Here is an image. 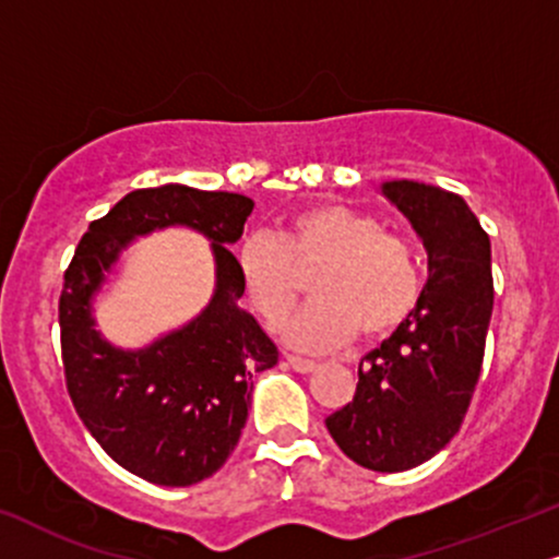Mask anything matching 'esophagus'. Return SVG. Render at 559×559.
I'll list each match as a JSON object with an SVG mask.
<instances>
[{
  "label": "esophagus",
  "mask_w": 559,
  "mask_h": 559,
  "mask_svg": "<svg viewBox=\"0 0 559 559\" xmlns=\"http://www.w3.org/2000/svg\"><path fill=\"white\" fill-rule=\"evenodd\" d=\"M287 362H290L293 370H298V373H313L319 365L313 360H302V357H295V355H287Z\"/></svg>",
  "instance_id": "esophagus-1"
}]
</instances>
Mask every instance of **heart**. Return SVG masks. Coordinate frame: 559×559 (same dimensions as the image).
<instances>
[{
    "mask_svg": "<svg viewBox=\"0 0 559 559\" xmlns=\"http://www.w3.org/2000/svg\"><path fill=\"white\" fill-rule=\"evenodd\" d=\"M238 274L248 306L269 329L285 323L314 269L319 300L287 329V342L308 353L342 347L360 332L383 340L402 329L423 298L415 246L370 212L342 202L298 210L280 238L248 236L238 246Z\"/></svg>",
    "mask_w": 559,
    "mask_h": 559,
    "instance_id": "obj_1",
    "label": "heart"
}]
</instances>
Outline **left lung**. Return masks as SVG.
I'll use <instances>...</instances> for the list:
<instances>
[{"instance_id": "1", "label": "left lung", "mask_w": 559, "mask_h": 559, "mask_svg": "<svg viewBox=\"0 0 559 559\" xmlns=\"http://www.w3.org/2000/svg\"><path fill=\"white\" fill-rule=\"evenodd\" d=\"M383 197L427 251L415 313L362 357L355 399L326 427L344 456L373 472H406L451 443L481 373L492 316L490 236L459 194L389 181Z\"/></svg>"}]
</instances>
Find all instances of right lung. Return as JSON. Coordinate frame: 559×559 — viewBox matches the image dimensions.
<instances>
[{"mask_svg":"<svg viewBox=\"0 0 559 559\" xmlns=\"http://www.w3.org/2000/svg\"><path fill=\"white\" fill-rule=\"evenodd\" d=\"M253 202L230 191L165 183L136 189L93 219L64 272L59 298L67 391L90 436L116 464L163 487L212 477L238 445L253 376L277 365V347L238 306V259ZM186 224L213 240L218 285L211 306L144 350H119L94 332L92 298L136 235Z\"/></svg>","mask_w":559,"mask_h":559,"instance_id":"add662e5","label":"right lung"}]
</instances>
